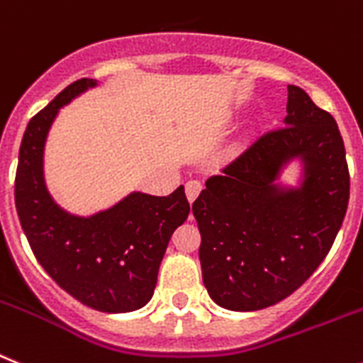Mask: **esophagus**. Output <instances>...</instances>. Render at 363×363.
I'll return each mask as SVG.
<instances>
[{"label": "esophagus", "instance_id": "1", "mask_svg": "<svg viewBox=\"0 0 363 363\" xmlns=\"http://www.w3.org/2000/svg\"><path fill=\"white\" fill-rule=\"evenodd\" d=\"M201 190H203V184H201L199 181H188L186 182V197L190 203H194V201L197 199V196L201 194Z\"/></svg>", "mask_w": 363, "mask_h": 363}]
</instances>
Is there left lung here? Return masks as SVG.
Returning a JSON list of instances; mask_svg holds the SVG:
<instances>
[{
    "mask_svg": "<svg viewBox=\"0 0 363 363\" xmlns=\"http://www.w3.org/2000/svg\"><path fill=\"white\" fill-rule=\"evenodd\" d=\"M284 129L210 177L191 210L203 282L216 304L255 312L286 299L330 251L349 203L345 145L336 120L288 86ZM298 166L294 185L281 177Z\"/></svg>",
    "mask_w": 363,
    "mask_h": 363,
    "instance_id": "left-lung-1",
    "label": "left lung"
}]
</instances>
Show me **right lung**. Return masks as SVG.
Returning a JSON list of instances; mask_svg holds the SVG:
<instances>
[{
  "label": "right lung",
  "instance_id": "add662e5",
  "mask_svg": "<svg viewBox=\"0 0 363 363\" xmlns=\"http://www.w3.org/2000/svg\"><path fill=\"white\" fill-rule=\"evenodd\" d=\"M99 84L79 79L29 121L18 157V218L45 273L72 297L106 313L133 312L149 303L173 230L186 221L184 186L169 196L130 191L108 208L72 214L45 182L48 136L60 108Z\"/></svg>",
  "mask_w": 363,
  "mask_h": 363
}]
</instances>
